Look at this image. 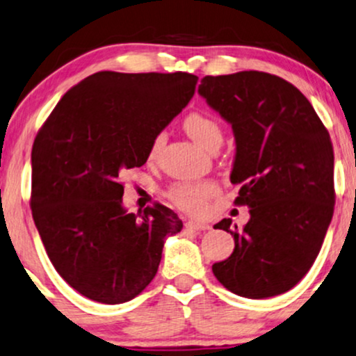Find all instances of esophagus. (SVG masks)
I'll return each instance as SVG.
<instances>
[{
    "instance_id": "obj_1",
    "label": "esophagus",
    "mask_w": 356,
    "mask_h": 356,
    "mask_svg": "<svg viewBox=\"0 0 356 356\" xmlns=\"http://www.w3.org/2000/svg\"><path fill=\"white\" fill-rule=\"evenodd\" d=\"M188 229H193V231H204V229H208V225H206V222H201V221H195V219H190V221H186V225H185Z\"/></svg>"
}]
</instances>
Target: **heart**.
Masks as SVG:
<instances>
[{
    "instance_id": "b5f03b06",
    "label": "heart",
    "mask_w": 356,
    "mask_h": 356,
    "mask_svg": "<svg viewBox=\"0 0 356 356\" xmlns=\"http://www.w3.org/2000/svg\"><path fill=\"white\" fill-rule=\"evenodd\" d=\"M183 129L193 142L204 150H208L214 143H221L222 140V131L218 122L201 112L190 113L183 122ZM161 145H163V135H158L152 142L150 158L156 156ZM214 193H216V185L209 181H179L170 188L168 195L171 201L185 211L201 213L206 206V200L211 198Z\"/></svg>"
}]
</instances>
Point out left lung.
Listing matches in <instances>:
<instances>
[{
  "instance_id": "left-lung-1",
  "label": "left lung",
  "mask_w": 356,
  "mask_h": 356,
  "mask_svg": "<svg viewBox=\"0 0 356 356\" xmlns=\"http://www.w3.org/2000/svg\"><path fill=\"white\" fill-rule=\"evenodd\" d=\"M198 94L232 127L236 204L251 208L241 231L229 218L214 225L231 232L234 251L213 274L245 299L291 291L317 259L333 216L330 135L305 95L272 74L206 76Z\"/></svg>"
}]
</instances>
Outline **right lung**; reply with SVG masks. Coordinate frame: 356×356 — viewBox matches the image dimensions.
I'll use <instances>...</instances> for the list:
<instances>
[{"mask_svg":"<svg viewBox=\"0 0 356 356\" xmlns=\"http://www.w3.org/2000/svg\"><path fill=\"white\" fill-rule=\"evenodd\" d=\"M188 72L92 74L59 100L31 152V209L52 266L87 299L124 304L155 277L165 238L181 231L163 204L143 214L122 204L127 170L186 107Z\"/></svg>","mask_w":356,"mask_h":356,"instance_id":"add662e5","label":"right lung"}]
</instances>
